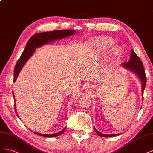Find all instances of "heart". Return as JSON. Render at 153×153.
I'll return each mask as SVG.
<instances>
[{"label":"heart","instance_id":"obj_1","mask_svg":"<svg viewBox=\"0 0 153 153\" xmlns=\"http://www.w3.org/2000/svg\"><path fill=\"white\" fill-rule=\"evenodd\" d=\"M113 42L108 38H99L94 41L92 43L93 49L97 52H105L111 47ZM113 52L116 53L117 49H113Z\"/></svg>","mask_w":153,"mask_h":153}]
</instances>
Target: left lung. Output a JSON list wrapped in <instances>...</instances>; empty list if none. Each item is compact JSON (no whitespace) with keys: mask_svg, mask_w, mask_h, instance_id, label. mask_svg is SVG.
<instances>
[{"mask_svg":"<svg viewBox=\"0 0 153 153\" xmlns=\"http://www.w3.org/2000/svg\"><path fill=\"white\" fill-rule=\"evenodd\" d=\"M123 66L128 70L131 71L134 74H136L138 76V77L142 81V95L143 94V90L145 89L146 85V72L144 71V68L143 66V63L142 62L141 59L139 58L138 56L136 54V53L134 52L133 49L131 50V56L130 59L128 63H124L122 64ZM95 132L99 136L103 137H115L116 135L119 134H105L99 133L98 131L95 129L94 128Z\"/></svg>","mask_w":153,"mask_h":153,"instance_id":"8db88e82","label":"left lung"}]
</instances>
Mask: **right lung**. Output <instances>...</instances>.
I'll return each mask as SVG.
<instances>
[{
    "instance_id": "1",
    "label": "right lung",
    "mask_w": 153,
    "mask_h": 153,
    "mask_svg": "<svg viewBox=\"0 0 153 153\" xmlns=\"http://www.w3.org/2000/svg\"><path fill=\"white\" fill-rule=\"evenodd\" d=\"M75 33H76V30H53V31L44 32V33H40L34 34V35L30 38L29 40V41L27 42V45H26L22 54L20 59L18 60V62H17L16 64L15 71H14L13 81L15 82L16 81L22 68L23 67L25 62L29 59L30 56L33 54V53L36 49L37 47H40L43 45L47 44L48 43L52 42L55 40H60V39H62L64 38L68 37L69 36L73 35V34H74ZM13 96H14L13 92ZM14 98H15V96H14ZM15 112L16 113L15 104ZM65 129H66V128H65L63 130H62L61 131L58 133L50 134H41L36 132H34V133L44 137H54L62 134L65 131Z\"/></svg>"
}]
</instances>
